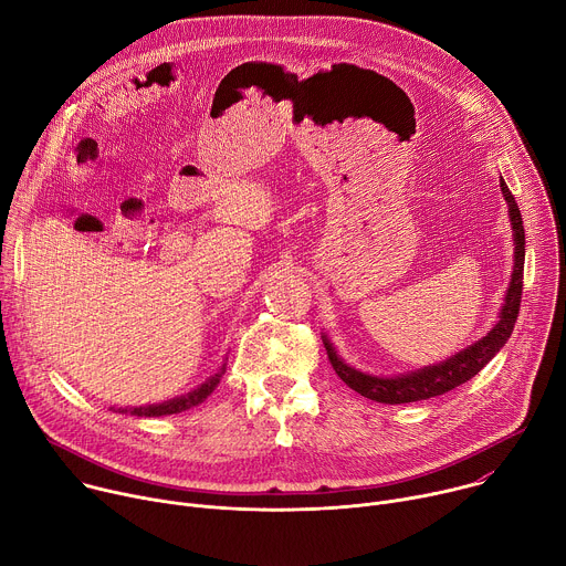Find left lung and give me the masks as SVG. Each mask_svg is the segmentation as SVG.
Masks as SVG:
<instances>
[{"label": "left lung", "instance_id": "1", "mask_svg": "<svg viewBox=\"0 0 566 566\" xmlns=\"http://www.w3.org/2000/svg\"><path fill=\"white\" fill-rule=\"evenodd\" d=\"M500 188L509 206V219H511V230H513V273L511 282L504 295V304L500 308V319L493 325V329L479 338L476 343L468 345L465 349L457 352L454 356L408 371V374H394V376H376L360 371L352 365H347L340 354L336 352L334 343L329 340L327 334H322V343L327 347L329 360L336 369V374L360 396L371 398L376 402H385V406H400V402H415V400H426L439 394H446L461 382L470 380L474 374H479L483 367H486L495 354L506 345V340L513 334L515 319L520 313V302H522V286H524V253H526V239H524V226H522V212L515 203V197L511 195L506 181L500 177Z\"/></svg>", "mask_w": 566, "mask_h": 566}]
</instances>
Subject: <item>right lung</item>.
Segmentation results:
<instances>
[{"label":"right lung","mask_w":566,"mask_h":566,"mask_svg":"<svg viewBox=\"0 0 566 566\" xmlns=\"http://www.w3.org/2000/svg\"><path fill=\"white\" fill-rule=\"evenodd\" d=\"M228 360V358H226ZM226 360L221 363V367L208 376L199 387L190 389L188 394H181V396H175L170 400H164V402H151V406H136V408H112L114 412H123V415H132V417H168V415H179V412H186L190 408H197L199 402H203L219 385L221 376L226 374Z\"/></svg>","instance_id":"right-lung-1"}]
</instances>
